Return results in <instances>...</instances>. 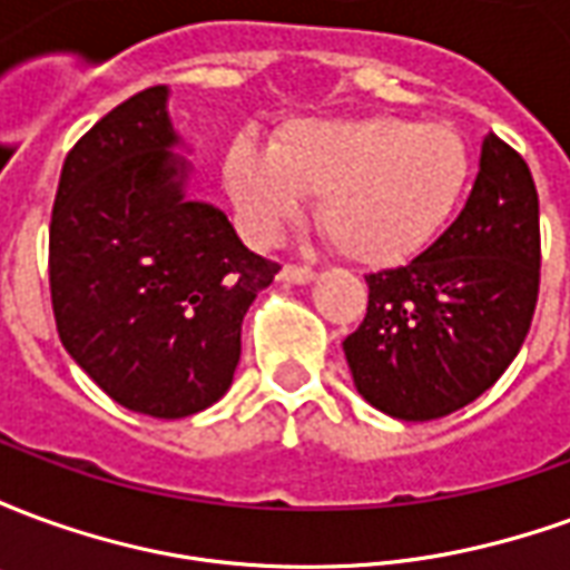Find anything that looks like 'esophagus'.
<instances>
[{
    "label": "esophagus",
    "mask_w": 570,
    "mask_h": 570,
    "mask_svg": "<svg viewBox=\"0 0 570 570\" xmlns=\"http://www.w3.org/2000/svg\"><path fill=\"white\" fill-rule=\"evenodd\" d=\"M317 274H314V268H308V265H284L281 268V281H286V284H311Z\"/></svg>",
    "instance_id": "obj_1"
}]
</instances>
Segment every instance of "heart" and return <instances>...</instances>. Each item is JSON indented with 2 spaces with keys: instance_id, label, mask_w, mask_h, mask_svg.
Segmentation results:
<instances>
[{
  "instance_id": "obj_1",
  "label": "heart",
  "mask_w": 570,
  "mask_h": 570,
  "mask_svg": "<svg viewBox=\"0 0 570 570\" xmlns=\"http://www.w3.org/2000/svg\"><path fill=\"white\" fill-rule=\"evenodd\" d=\"M470 174L458 130L396 116L289 121L272 149L237 140L223 164L225 191L256 240L281 235L308 195H321L323 232L370 268L403 265L428 249L458 210Z\"/></svg>"
}]
</instances>
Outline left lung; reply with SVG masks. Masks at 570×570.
I'll return each instance as SVG.
<instances>
[{
  "label": "left lung",
  "instance_id": "8db88e82",
  "mask_svg": "<svg viewBox=\"0 0 570 570\" xmlns=\"http://www.w3.org/2000/svg\"><path fill=\"white\" fill-rule=\"evenodd\" d=\"M366 284V317L342 347L370 406L433 421L485 394L538 305L540 210L525 158L489 134L458 219L409 265Z\"/></svg>",
  "mask_w": 570,
  "mask_h": 570
}]
</instances>
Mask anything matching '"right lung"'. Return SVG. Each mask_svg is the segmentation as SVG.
Listing matches in <instances>:
<instances>
[{"label":"right lung","mask_w":570,"mask_h":570,"mask_svg":"<svg viewBox=\"0 0 570 570\" xmlns=\"http://www.w3.org/2000/svg\"><path fill=\"white\" fill-rule=\"evenodd\" d=\"M167 97V85L134 94L69 149L48 277L69 357L118 406L186 419L232 387L244 314L281 265L188 198Z\"/></svg>","instance_id":"1"}]
</instances>
